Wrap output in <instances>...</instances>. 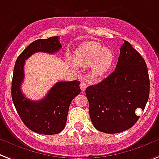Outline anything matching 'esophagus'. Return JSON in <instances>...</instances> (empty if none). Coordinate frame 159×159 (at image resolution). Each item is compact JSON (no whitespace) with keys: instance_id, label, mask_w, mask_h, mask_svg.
Wrapping results in <instances>:
<instances>
[{"instance_id":"esophagus-1","label":"esophagus","mask_w":159,"mask_h":159,"mask_svg":"<svg viewBox=\"0 0 159 159\" xmlns=\"http://www.w3.org/2000/svg\"><path fill=\"white\" fill-rule=\"evenodd\" d=\"M86 87H87V84L84 82V81H82L80 83V89L82 92H84V90L86 89Z\"/></svg>"}]
</instances>
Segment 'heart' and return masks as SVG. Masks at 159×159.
Masks as SVG:
<instances>
[{
    "label": "heart",
    "mask_w": 159,
    "mask_h": 159,
    "mask_svg": "<svg viewBox=\"0 0 159 159\" xmlns=\"http://www.w3.org/2000/svg\"><path fill=\"white\" fill-rule=\"evenodd\" d=\"M113 53L109 48H102L98 42H86L79 46L74 54L73 61L80 66H90L94 77H101L108 71L113 63Z\"/></svg>",
    "instance_id": "heart-1"
}]
</instances>
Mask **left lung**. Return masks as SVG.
Returning <instances> with one entry per match:
<instances>
[{
    "label": "left lung",
    "instance_id": "1",
    "mask_svg": "<svg viewBox=\"0 0 159 159\" xmlns=\"http://www.w3.org/2000/svg\"><path fill=\"white\" fill-rule=\"evenodd\" d=\"M149 78L144 58L124 42L116 69L100 83L85 90L89 116L98 130L116 134L130 129L139 120L149 96Z\"/></svg>",
    "mask_w": 159,
    "mask_h": 159
}]
</instances>
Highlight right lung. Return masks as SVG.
I'll return each instance as SVG.
<instances>
[{"label":"right lung","mask_w":159,"mask_h":159,"mask_svg":"<svg viewBox=\"0 0 159 159\" xmlns=\"http://www.w3.org/2000/svg\"><path fill=\"white\" fill-rule=\"evenodd\" d=\"M61 48L59 37L38 39L20 53L15 62L11 85L12 100L24 124L38 134L51 135L63 130L70 102L80 93V82L78 80L57 82L43 99L39 101L28 99L20 89L25 79V60L35 52L53 54Z\"/></svg>","instance_id":"obj_1"}]
</instances>
